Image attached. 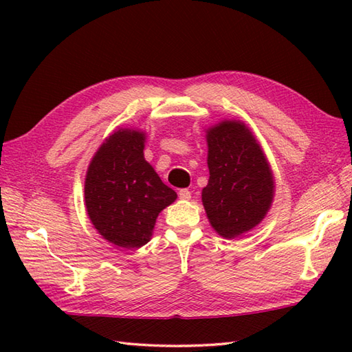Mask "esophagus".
<instances>
[{"label":"esophagus","instance_id":"obj_1","mask_svg":"<svg viewBox=\"0 0 352 352\" xmlns=\"http://www.w3.org/2000/svg\"><path fill=\"white\" fill-rule=\"evenodd\" d=\"M178 197H180V199H183V201H189L192 198L189 189H182L180 192H178Z\"/></svg>","mask_w":352,"mask_h":352}]
</instances>
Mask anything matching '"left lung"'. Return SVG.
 I'll return each mask as SVG.
<instances>
[{"instance_id": "left-lung-1", "label": "left lung", "mask_w": 352, "mask_h": 352, "mask_svg": "<svg viewBox=\"0 0 352 352\" xmlns=\"http://www.w3.org/2000/svg\"><path fill=\"white\" fill-rule=\"evenodd\" d=\"M207 166L210 177L201 192L213 230L223 239L248 233L272 206L275 180L263 148L241 119L208 126Z\"/></svg>"}]
</instances>
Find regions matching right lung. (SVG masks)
Wrapping results in <instances>:
<instances>
[{
	"instance_id": "obj_1",
	"label": "right lung",
	"mask_w": 352,
	"mask_h": 352,
	"mask_svg": "<svg viewBox=\"0 0 352 352\" xmlns=\"http://www.w3.org/2000/svg\"><path fill=\"white\" fill-rule=\"evenodd\" d=\"M146 133L118 129L96 149L86 172L85 206L95 230L119 248H140L159 213L177 199L144 157Z\"/></svg>"
}]
</instances>
